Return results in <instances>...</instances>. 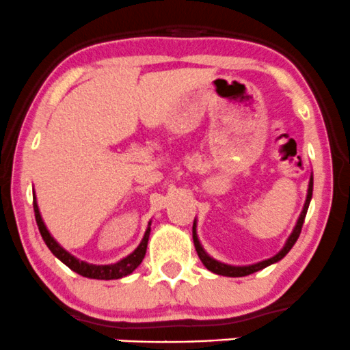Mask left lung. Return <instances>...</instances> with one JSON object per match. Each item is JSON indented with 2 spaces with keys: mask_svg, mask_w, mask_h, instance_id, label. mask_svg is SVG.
Masks as SVG:
<instances>
[{
  "mask_svg": "<svg viewBox=\"0 0 350 350\" xmlns=\"http://www.w3.org/2000/svg\"><path fill=\"white\" fill-rule=\"evenodd\" d=\"M311 198H313V174H311L310 183H308V193H306L305 204H303V209H301V213H299V216H298V219H297V224H295L293 231H291V234L288 236V239L285 241L283 247L278 250V252L275 254L273 257L265 258V260L256 262V264H249V265L224 264V262L216 260V258H213L211 256H209V254L206 252V250H204V247H203V245H201V242L198 239V232H196V217H195V223H193V244H195V249H196V252H198L200 260L203 262V265L206 267L209 272H213V273H216V275H223V277H245V275L256 273V272H258V270L265 269V267H269V265H272V264H277V262H280L282 258L290 252L291 247H293V245H295V242L298 241L299 232H301V228H303V223H305L308 208H310Z\"/></svg>",
  "mask_w": 350,
  "mask_h": 350,
  "instance_id": "8db88e82",
  "label": "left lung"
}]
</instances>
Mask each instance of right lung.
Instances as JSON below:
<instances>
[{
	"label": "right lung",
	"instance_id": "right-lung-1",
	"mask_svg": "<svg viewBox=\"0 0 350 350\" xmlns=\"http://www.w3.org/2000/svg\"><path fill=\"white\" fill-rule=\"evenodd\" d=\"M34 213H36V221L37 226H39V231L40 236L47 247L51 249V252L55 256L62 264H65L68 269H72L73 272H77L78 275L86 278H94V280H118V278L126 277V275L133 273L139 265H141L144 256H146V250H147V242H149V236H150V224L152 221H149L147 224L146 232H144L142 241L139 242V245L135 247L129 256H126L121 260H118L116 264H108V265H96V264H88V262L81 260L70 254L68 250H65L62 245L53 239V236L51 234V231L47 229L45 226L42 215L39 211V204H37V198H36V193H34Z\"/></svg>",
	"mask_w": 350,
	"mask_h": 350
}]
</instances>
